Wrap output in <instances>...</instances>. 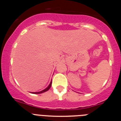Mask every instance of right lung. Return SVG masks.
I'll list each match as a JSON object with an SVG mask.
<instances>
[{
	"label": "right lung",
	"mask_w": 121,
	"mask_h": 121,
	"mask_svg": "<svg viewBox=\"0 0 121 121\" xmlns=\"http://www.w3.org/2000/svg\"><path fill=\"white\" fill-rule=\"evenodd\" d=\"M51 84H52V82H51H51H50V84H49L48 86L47 87L45 88V89L40 91H39V92H32L31 93H33V94H40V93H44V92H46V91H47L50 88V87L51 86Z\"/></svg>",
	"instance_id": "obj_1"
}]
</instances>
